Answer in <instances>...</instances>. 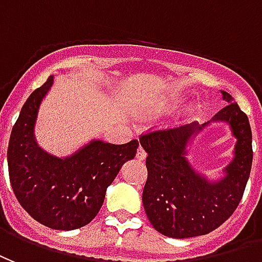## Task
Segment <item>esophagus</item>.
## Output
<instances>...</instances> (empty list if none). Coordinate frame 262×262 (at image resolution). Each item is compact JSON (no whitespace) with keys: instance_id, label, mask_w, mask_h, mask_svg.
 <instances>
[{"instance_id":"esophagus-1","label":"esophagus","mask_w":262,"mask_h":262,"mask_svg":"<svg viewBox=\"0 0 262 262\" xmlns=\"http://www.w3.org/2000/svg\"><path fill=\"white\" fill-rule=\"evenodd\" d=\"M146 158V152L142 146H139L138 150H137V159L138 160H144Z\"/></svg>"}]
</instances>
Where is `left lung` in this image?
I'll list each match as a JSON object with an SVG mask.
<instances>
[{"label":"left lung","mask_w":262,"mask_h":262,"mask_svg":"<svg viewBox=\"0 0 262 262\" xmlns=\"http://www.w3.org/2000/svg\"><path fill=\"white\" fill-rule=\"evenodd\" d=\"M222 95L226 106L213 120L230 124L237 138L236 156L222 181L207 183L184 158L188 139L201 127L192 124L174 129L150 128L139 137L148 154L142 202L152 226L165 236L187 238L207 234L226 222L243 198L253 163L251 128L247 114L234 99L228 92Z\"/></svg>","instance_id":"obj_1"}]
</instances>
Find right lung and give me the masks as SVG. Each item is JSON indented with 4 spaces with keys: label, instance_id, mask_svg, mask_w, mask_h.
Wrapping results in <instances>:
<instances>
[{
    "label": "right lung",
    "instance_id": "obj_1",
    "mask_svg": "<svg viewBox=\"0 0 262 262\" xmlns=\"http://www.w3.org/2000/svg\"><path fill=\"white\" fill-rule=\"evenodd\" d=\"M53 76L28 97L13 125L8 170L13 194L30 216L47 228L74 230L96 216L107 187L124 162L134 159L138 139L113 145L93 141L78 154L58 159L40 149L33 127Z\"/></svg>",
    "mask_w": 262,
    "mask_h": 262
}]
</instances>
